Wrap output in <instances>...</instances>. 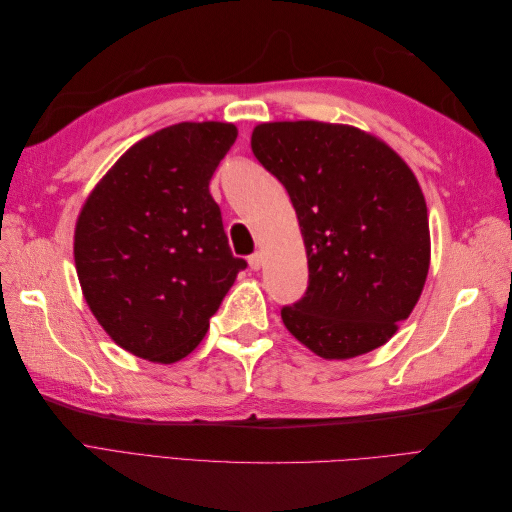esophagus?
Here are the masks:
<instances>
[{"label": "esophagus", "instance_id": "34e87169", "mask_svg": "<svg viewBox=\"0 0 512 512\" xmlns=\"http://www.w3.org/2000/svg\"><path fill=\"white\" fill-rule=\"evenodd\" d=\"M247 262H250V269H252V271H258V269L262 267V254H260V252L252 254L250 258H247Z\"/></svg>", "mask_w": 512, "mask_h": 512}]
</instances>
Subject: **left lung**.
Segmentation results:
<instances>
[{
	"instance_id": "8db88e82",
	"label": "left lung",
	"mask_w": 512,
	"mask_h": 512,
	"mask_svg": "<svg viewBox=\"0 0 512 512\" xmlns=\"http://www.w3.org/2000/svg\"><path fill=\"white\" fill-rule=\"evenodd\" d=\"M252 151L286 188L307 252L309 284L282 309L286 329L329 361L384 346L429 273L427 205L410 166L378 136L324 121L260 123Z\"/></svg>"
}]
</instances>
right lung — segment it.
Returning a JSON list of instances; mask_svg holds the SVG:
<instances>
[{
  "label": "right lung",
  "instance_id": "1",
  "mask_svg": "<svg viewBox=\"0 0 512 512\" xmlns=\"http://www.w3.org/2000/svg\"><path fill=\"white\" fill-rule=\"evenodd\" d=\"M237 141L222 121H183L132 145L87 196L74 228L83 297L117 346L175 363L247 267L228 247L209 181Z\"/></svg>",
  "mask_w": 512,
  "mask_h": 512
}]
</instances>
